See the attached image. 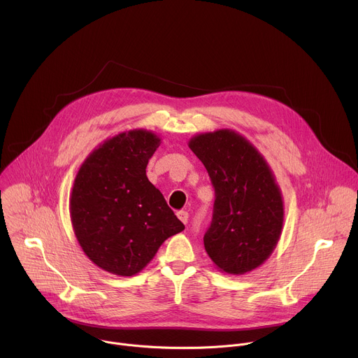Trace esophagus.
Instances as JSON below:
<instances>
[{"label":"esophagus","mask_w":358,"mask_h":358,"mask_svg":"<svg viewBox=\"0 0 358 358\" xmlns=\"http://www.w3.org/2000/svg\"><path fill=\"white\" fill-rule=\"evenodd\" d=\"M177 217L180 218V221L182 222V224H187L188 222V217H189V214H188V211H178L177 213Z\"/></svg>","instance_id":"1"}]
</instances>
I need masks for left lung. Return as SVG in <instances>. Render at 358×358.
<instances>
[{"label":"left lung","instance_id":"1","mask_svg":"<svg viewBox=\"0 0 358 358\" xmlns=\"http://www.w3.org/2000/svg\"><path fill=\"white\" fill-rule=\"evenodd\" d=\"M188 147L206 166L215 188L213 222L203 246L229 275L259 268L275 250L283 228V198L265 157L231 129L199 133Z\"/></svg>","mask_w":358,"mask_h":358}]
</instances>
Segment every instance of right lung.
Here are the masks:
<instances>
[{
    "label": "right lung",
    "instance_id": "1",
    "mask_svg": "<svg viewBox=\"0 0 358 358\" xmlns=\"http://www.w3.org/2000/svg\"><path fill=\"white\" fill-rule=\"evenodd\" d=\"M162 138L134 129L100 143L82 163L69 199L73 232L100 269L133 276L184 224L152 185L145 167Z\"/></svg>",
    "mask_w": 358,
    "mask_h": 358
}]
</instances>
